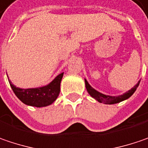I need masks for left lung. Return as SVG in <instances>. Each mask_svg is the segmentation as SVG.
<instances>
[{
  "label": "left lung",
  "instance_id": "obj_1",
  "mask_svg": "<svg viewBox=\"0 0 148 148\" xmlns=\"http://www.w3.org/2000/svg\"><path fill=\"white\" fill-rule=\"evenodd\" d=\"M139 83H140V82L134 87H132L130 91L127 92L126 93H124L123 95L117 96V97H110V96H107V95L101 94V93L98 92L97 91H96L95 89H93L92 87L88 84L87 81L85 79L86 88L88 93L93 98L97 100L99 102H103L105 104H115V103H118L120 101H122L124 100L129 98L135 92V91L137 90V86H139Z\"/></svg>",
  "mask_w": 148,
  "mask_h": 148
}]
</instances>
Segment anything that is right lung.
Wrapping results in <instances>:
<instances>
[{
  "instance_id": "right-lung-1",
  "label": "right lung",
  "mask_w": 148,
  "mask_h": 148,
  "mask_svg": "<svg viewBox=\"0 0 148 148\" xmlns=\"http://www.w3.org/2000/svg\"><path fill=\"white\" fill-rule=\"evenodd\" d=\"M62 77L63 73H61L50 84L39 88L21 89L11 84V81L9 82L16 96L23 103L32 107H42L51 105L57 98Z\"/></svg>"
}]
</instances>
